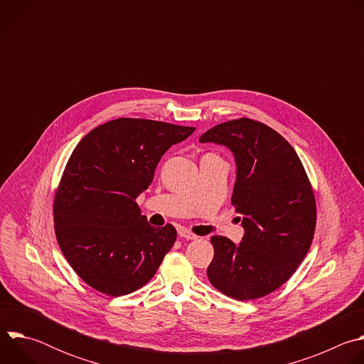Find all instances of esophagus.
Instances as JSON below:
<instances>
[{
  "instance_id": "34e87169",
  "label": "esophagus",
  "mask_w": 364,
  "mask_h": 364,
  "mask_svg": "<svg viewBox=\"0 0 364 364\" xmlns=\"http://www.w3.org/2000/svg\"><path fill=\"white\" fill-rule=\"evenodd\" d=\"M178 236H180V237H184V239H187V240H196V239H197L196 235H193L191 232H188L187 229H183V228L178 230Z\"/></svg>"
}]
</instances>
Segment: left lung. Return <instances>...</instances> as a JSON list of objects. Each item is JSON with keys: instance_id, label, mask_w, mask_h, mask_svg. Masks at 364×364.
I'll return each instance as SVG.
<instances>
[{"instance_id": "8db88e82", "label": "left lung", "mask_w": 364, "mask_h": 364, "mask_svg": "<svg viewBox=\"0 0 364 364\" xmlns=\"http://www.w3.org/2000/svg\"><path fill=\"white\" fill-rule=\"evenodd\" d=\"M201 144L232 151V204L242 218L240 243L213 236L207 277L239 301L261 298L285 284L308 253L316 230V198L289 142L265 124L240 118L205 131Z\"/></svg>"}]
</instances>
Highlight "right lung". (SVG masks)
<instances>
[{"label":"right lung","instance_id":"add662e5","mask_svg":"<svg viewBox=\"0 0 364 364\" xmlns=\"http://www.w3.org/2000/svg\"><path fill=\"white\" fill-rule=\"evenodd\" d=\"M193 132L119 118L92 129L73 149L55 197V229L68 262L96 291H136L173 247L174 226L152 228L135 198L152 183L166 151Z\"/></svg>","mask_w":364,"mask_h":364}]
</instances>
